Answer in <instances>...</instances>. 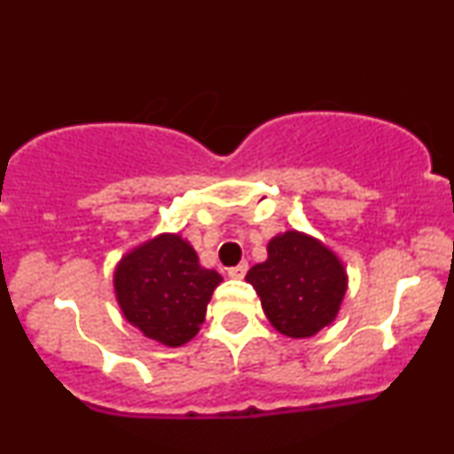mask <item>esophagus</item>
<instances>
[{
    "label": "esophagus",
    "instance_id": "esophagus-1",
    "mask_svg": "<svg viewBox=\"0 0 454 454\" xmlns=\"http://www.w3.org/2000/svg\"><path fill=\"white\" fill-rule=\"evenodd\" d=\"M245 273H247V262H241V264H237V267L228 269V278H232V279H243Z\"/></svg>",
    "mask_w": 454,
    "mask_h": 454
}]
</instances>
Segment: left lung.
Returning a JSON list of instances; mask_svg holds the SVG:
<instances>
[{"label": "left lung", "mask_w": 454, "mask_h": 454, "mask_svg": "<svg viewBox=\"0 0 454 454\" xmlns=\"http://www.w3.org/2000/svg\"><path fill=\"white\" fill-rule=\"evenodd\" d=\"M245 279L256 288L275 331L293 340L333 325L348 293L343 260L314 234L294 228L270 239L267 260L254 264Z\"/></svg>", "instance_id": "8db88e82"}]
</instances>
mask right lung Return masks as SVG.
I'll return each mask as SVG.
<instances>
[{
	"label": "right lung",
	"mask_w": 454,
	"mask_h": 454,
	"mask_svg": "<svg viewBox=\"0 0 454 454\" xmlns=\"http://www.w3.org/2000/svg\"><path fill=\"white\" fill-rule=\"evenodd\" d=\"M222 281L217 270L202 267L194 245L176 232H160L134 245L113 270L123 317L166 348L194 340Z\"/></svg>",
	"instance_id": "right-lung-1"
}]
</instances>
